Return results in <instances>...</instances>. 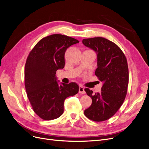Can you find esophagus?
<instances>
[{
	"mask_svg": "<svg viewBox=\"0 0 149 149\" xmlns=\"http://www.w3.org/2000/svg\"><path fill=\"white\" fill-rule=\"evenodd\" d=\"M79 93H81V94H85V93H86L84 86H80V87H79Z\"/></svg>",
	"mask_w": 149,
	"mask_h": 149,
	"instance_id": "34e87169",
	"label": "esophagus"
}]
</instances>
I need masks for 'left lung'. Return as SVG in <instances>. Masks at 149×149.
Wrapping results in <instances>:
<instances>
[{"label": "left lung", "mask_w": 149, "mask_h": 149, "mask_svg": "<svg viewBox=\"0 0 149 149\" xmlns=\"http://www.w3.org/2000/svg\"><path fill=\"white\" fill-rule=\"evenodd\" d=\"M82 43L97 53L95 75L103 83L101 93L85 89L92 104L84 113L93 121L102 122L115 115L124 102L129 81L127 60L122 49L105 38H85Z\"/></svg>", "instance_id": "left-lung-1"}]
</instances>
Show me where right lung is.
I'll use <instances>...</instances> for the list:
<instances>
[{
    "instance_id": "right-lung-1",
    "label": "right lung",
    "mask_w": 149,
    "mask_h": 149,
    "mask_svg": "<svg viewBox=\"0 0 149 149\" xmlns=\"http://www.w3.org/2000/svg\"><path fill=\"white\" fill-rule=\"evenodd\" d=\"M79 41L61 34L43 38L32 48L26 59L24 84L33 111L45 120L59 117L65 98L79 92L75 82L59 85L56 72L63 69L66 49Z\"/></svg>"
}]
</instances>
